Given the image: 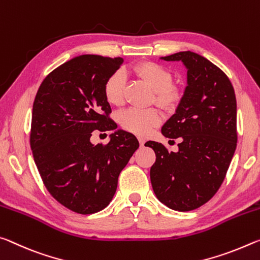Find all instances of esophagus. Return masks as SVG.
<instances>
[{"label": "esophagus", "instance_id": "1", "mask_svg": "<svg viewBox=\"0 0 260 260\" xmlns=\"http://www.w3.org/2000/svg\"><path fill=\"white\" fill-rule=\"evenodd\" d=\"M138 142H139V144H140V146H144V144H145L146 140L144 139V138H142V137H139V138H138Z\"/></svg>", "mask_w": 260, "mask_h": 260}]
</instances>
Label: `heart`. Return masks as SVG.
I'll list each match as a JSON object with an SVG mask.
<instances>
[{"instance_id": "obj_1", "label": "heart", "mask_w": 260, "mask_h": 260, "mask_svg": "<svg viewBox=\"0 0 260 260\" xmlns=\"http://www.w3.org/2000/svg\"><path fill=\"white\" fill-rule=\"evenodd\" d=\"M134 72L154 90V100L160 107L173 109L180 102V87L173 83L172 71L154 62H142L134 67ZM126 77L123 70L115 71L106 80L104 93L110 105L121 106L124 101ZM120 124L130 133L146 136L161 121L159 112L154 108H129L118 116Z\"/></svg>"}]
</instances>
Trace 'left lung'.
<instances>
[{"mask_svg":"<svg viewBox=\"0 0 260 260\" xmlns=\"http://www.w3.org/2000/svg\"><path fill=\"white\" fill-rule=\"evenodd\" d=\"M160 58L181 61L188 72L175 114L161 127L165 137L180 139L178 151L145 144L156 155L152 188L172 210L192 211L216 193L235 153L236 96L226 74L202 55L186 50Z\"/></svg>","mask_w":260,"mask_h":260,"instance_id":"8db88e82","label":"left lung"}]
</instances>
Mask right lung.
<instances>
[{
    "label": "right lung",
    "instance_id": "right-lung-1",
    "mask_svg": "<svg viewBox=\"0 0 260 260\" xmlns=\"http://www.w3.org/2000/svg\"><path fill=\"white\" fill-rule=\"evenodd\" d=\"M121 57L80 55L47 76L34 99L31 148L47 190L79 214H92L112 202L118 175L139 147L133 134L110 120L106 80ZM94 129L114 133L107 146H93Z\"/></svg>",
    "mask_w": 260,
    "mask_h": 260
}]
</instances>
